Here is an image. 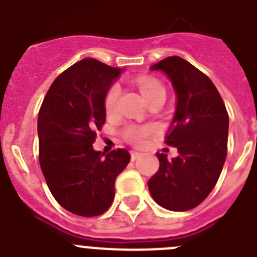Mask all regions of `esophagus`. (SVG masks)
<instances>
[{
	"mask_svg": "<svg viewBox=\"0 0 257 257\" xmlns=\"http://www.w3.org/2000/svg\"><path fill=\"white\" fill-rule=\"evenodd\" d=\"M142 152L140 151H136V149H134V151H131V160L135 161L136 158H139L140 156H142Z\"/></svg>",
	"mask_w": 257,
	"mask_h": 257,
	"instance_id": "1",
	"label": "esophagus"
}]
</instances>
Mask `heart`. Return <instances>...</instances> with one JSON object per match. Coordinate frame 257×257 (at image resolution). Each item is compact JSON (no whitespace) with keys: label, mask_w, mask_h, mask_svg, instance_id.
<instances>
[{"label":"heart","mask_w":257,"mask_h":257,"mask_svg":"<svg viewBox=\"0 0 257 257\" xmlns=\"http://www.w3.org/2000/svg\"><path fill=\"white\" fill-rule=\"evenodd\" d=\"M138 83H139L140 91L144 95L145 99L149 100L153 96L158 94H166L165 86L162 85V82H160L158 79L152 78V77L143 76L139 77L138 79ZM118 95H119V86L113 85L112 87L109 88L108 92L105 95V99H104V106H105V110L108 113L113 112L115 108V104H117ZM152 133L151 127H134L128 131V138L133 140L134 143H140L144 142L147 138H148L149 134Z\"/></svg>","instance_id":"1"}]
</instances>
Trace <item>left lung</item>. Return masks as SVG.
Returning a JSON list of instances; mask_svg holds the SVG:
<instances>
[{"mask_svg": "<svg viewBox=\"0 0 257 257\" xmlns=\"http://www.w3.org/2000/svg\"><path fill=\"white\" fill-rule=\"evenodd\" d=\"M171 81L176 108L166 143L178 149L172 160L157 153L160 169L149 179L154 201L171 211L198 206L216 185L226 158L229 117L217 88L180 56L153 64Z\"/></svg>", "mask_w": 257, "mask_h": 257, "instance_id": "1", "label": "left lung"}]
</instances>
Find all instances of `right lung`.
Masks as SVG:
<instances>
[{"instance_id":"obj_1","label":"right lung","mask_w":257,"mask_h":257,"mask_svg":"<svg viewBox=\"0 0 257 257\" xmlns=\"http://www.w3.org/2000/svg\"><path fill=\"white\" fill-rule=\"evenodd\" d=\"M123 69L96 59L78 61L50 86L38 113L40 165L54 198L79 216L105 212L115 179L130 162L126 149L95 151L105 122L104 99Z\"/></svg>"}]
</instances>
